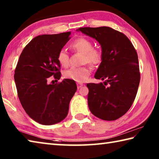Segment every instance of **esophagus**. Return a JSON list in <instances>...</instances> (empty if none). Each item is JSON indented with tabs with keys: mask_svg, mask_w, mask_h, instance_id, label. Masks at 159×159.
Instances as JSON below:
<instances>
[{
	"mask_svg": "<svg viewBox=\"0 0 159 159\" xmlns=\"http://www.w3.org/2000/svg\"><path fill=\"white\" fill-rule=\"evenodd\" d=\"M76 85H77V88H78V89H79V88H81L82 86L83 85V83H76Z\"/></svg>",
	"mask_w": 159,
	"mask_h": 159,
	"instance_id": "obj_1",
	"label": "esophagus"
}]
</instances>
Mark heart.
<instances>
[{"label":"heart","instance_id":"1","mask_svg":"<svg viewBox=\"0 0 159 159\" xmlns=\"http://www.w3.org/2000/svg\"><path fill=\"white\" fill-rule=\"evenodd\" d=\"M71 48L74 50L83 55L82 62L88 63L92 66L99 65L102 61V52L98 48H93V44L90 40L85 38H79L71 44ZM57 61L61 66L66 67L69 65V55L64 50L59 51ZM90 74V67L83 66L80 67L73 66L66 70L64 76L66 79L74 80L77 82H83Z\"/></svg>","mask_w":159,"mask_h":159}]
</instances>
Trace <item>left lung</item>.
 Wrapping results in <instances>:
<instances>
[{"instance_id": "obj_1", "label": "left lung", "mask_w": 159, "mask_h": 159, "mask_svg": "<svg viewBox=\"0 0 159 159\" xmlns=\"http://www.w3.org/2000/svg\"><path fill=\"white\" fill-rule=\"evenodd\" d=\"M101 45L102 61L95 74L100 83H88L91 113L105 120H116L133 104L140 80L138 54L128 38L108 26L77 29Z\"/></svg>"}]
</instances>
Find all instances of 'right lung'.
<instances>
[{
    "label": "right lung",
    "instance_id": "1",
    "mask_svg": "<svg viewBox=\"0 0 159 159\" xmlns=\"http://www.w3.org/2000/svg\"><path fill=\"white\" fill-rule=\"evenodd\" d=\"M71 32L35 37L24 48L15 71L18 98L29 117L42 125L60 123L68 114L69 102L77 90L74 80H60L57 54L69 41Z\"/></svg>",
    "mask_w": 159,
    "mask_h": 159
}]
</instances>
